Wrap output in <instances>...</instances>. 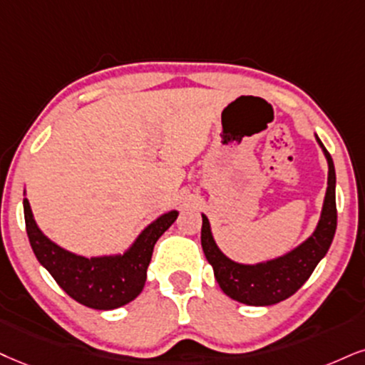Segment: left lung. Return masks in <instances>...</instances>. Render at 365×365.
Returning <instances> with one entry per match:
<instances>
[{"label": "left lung", "instance_id": "left-lung-1", "mask_svg": "<svg viewBox=\"0 0 365 365\" xmlns=\"http://www.w3.org/2000/svg\"><path fill=\"white\" fill-rule=\"evenodd\" d=\"M318 145L328 162V186L323 200V208L317 228L303 244L281 255L257 264H240L228 259L215 242L206 215L201 227V247L206 260L213 267L217 282L222 291L238 303L249 307H271L294 294L308 277L312 276L318 262L330 249L336 230V203H335V165L331 155L323 147L318 135Z\"/></svg>", "mask_w": 365, "mask_h": 365}]
</instances>
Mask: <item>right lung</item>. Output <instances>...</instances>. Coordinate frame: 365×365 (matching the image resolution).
Returning a JSON list of instances; mask_svg holds the SVG:
<instances>
[{"mask_svg":"<svg viewBox=\"0 0 365 365\" xmlns=\"http://www.w3.org/2000/svg\"><path fill=\"white\" fill-rule=\"evenodd\" d=\"M24 213L26 235L38 262L71 298L93 309L120 308L140 294L155 242L179 215L175 210L160 215L143 228L123 254L84 257L62 249L43 235L26 197H24Z\"/></svg>","mask_w":365,"mask_h":365,"instance_id":"add662e5","label":"right lung"}]
</instances>
